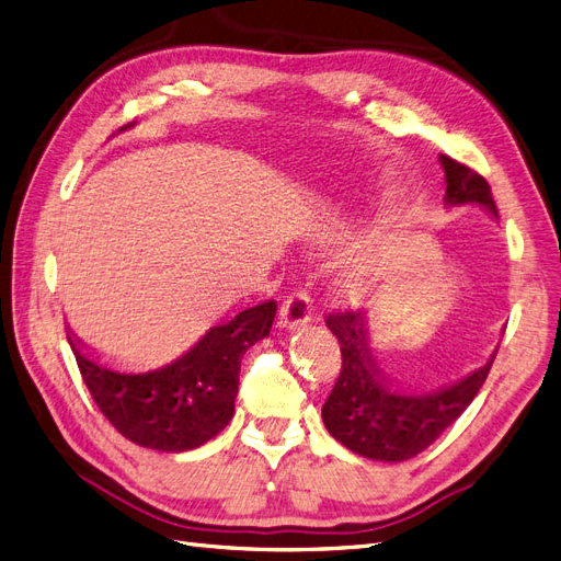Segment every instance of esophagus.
<instances>
[{"label": "esophagus", "mask_w": 561, "mask_h": 561, "mask_svg": "<svg viewBox=\"0 0 561 561\" xmlns=\"http://www.w3.org/2000/svg\"><path fill=\"white\" fill-rule=\"evenodd\" d=\"M280 323L287 330H299L311 323V297L307 293H295L283 301Z\"/></svg>", "instance_id": "1"}]
</instances>
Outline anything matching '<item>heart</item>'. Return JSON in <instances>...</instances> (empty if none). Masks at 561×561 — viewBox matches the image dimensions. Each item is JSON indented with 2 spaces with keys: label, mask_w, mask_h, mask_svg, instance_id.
<instances>
[{
  "label": "heart",
  "mask_w": 561,
  "mask_h": 561,
  "mask_svg": "<svg viewBox=\"0 0 561 561\" xmlns=\"http://www.w3.org/2000/svg\"><path fill=\"white\" fill-rule=\"evenodd\" d=\"M389 193H391V188H382V195H389ZM363 290H366V278H360V276H350L342 283L344 295H360Z\"/></svg>",
  "instance_id": "obj_1"
}]
</instances>
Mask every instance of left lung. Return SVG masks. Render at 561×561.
I'll return each instance as SVG.
<instances>
[{
  "label": "left lung",
  "mask_w": 561,
  "mask_h": 561,
  "mask_svg": "<svg viewBox=\"0 0 561 561\" xmlns=\"http://www.w3.org/2000/svg\"><path fill=\"white\" fill-rule=\"evenodd\" d=\"M438 162L446 174V207L479 205L497 217L486 179L448 156ZM325 323L342 352L340 377L321 411L325 427L356 456L382 462H403L432 446L474 401L497 354L458 382L415 393L393 385L377 366L366 313H330Z\"/></svg>",
  "instance_id": "8db88e82"
}]
</instances>
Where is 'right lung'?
Masks as SVG:
<instances>
[{"label":"right lung","mask_w":561,"mask_h":561,"mask_svg":"<svg viewBox=\"0 0 561 561\" xmlns=\"http://www.w3.org/2000/svg\"><path fill=\"white\" fill-rule=\"evenodd\" d=\"M274 318L276 301H262L209 328L186 354L148 373H119L89 356L75 335L68 342L89 393L119 434L144 448L184 453L229 425L240 360L268 335Z\"/></svg>","instance_id":"right-lung-1"}]
</instances>
